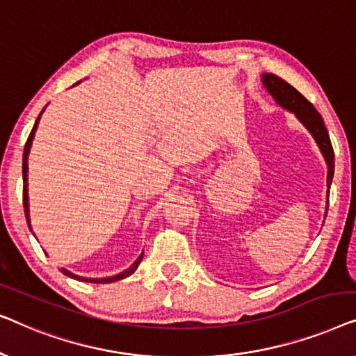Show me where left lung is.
<instances>
[{"instance_id":"obj_1","label":"left lung","mask_w":356,"mask_h":356,"mask_svg":"<svg viewBox=\"0 0 356 356\" xmlns=\"http://www.w3.org/2000/svg\"><path fill=\"white\" fill-rule=\"evenodd\" d=\"M262 82H264L266 89L270 92V95L274 97L277 104L284 108L293 111L301 123H303L313 138L318 143L321 152H323L325 162H327L329 172H327V186L330 188V183H332L334 177V149L332 144H330L329 133L325 129V124L323 121V116L318 113V110L314 108L313 104L305 99L303 95L300 94L295 87H291L289 82L282 79V77L270 74L262 76Z\"/></svg>"}]
</instances>
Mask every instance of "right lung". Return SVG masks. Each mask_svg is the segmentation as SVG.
Segmentation results:
<instances>
[{
  "label": "right lung",
  "instance_id": "1",
  "mask_svg": "<svg viewBox=\"0 0 356 356\" xmlns=\"http://www.w3.org/2000/svg\"><path fill=\"white\" fill-rule=\"evenodd\" d=\"M38 120H40V116H38L35 124H33V128L31 131V134H29L27 138V143H26V147H24V157H22V179H24V188H22V202H24V212H26V218H27V225L31 228V218H29V199H27V155H29V150H31V144H32V139H33V134H35V129H37V124H38ZM144 254V252H143ZM143 254L138 257V261L134 262L133 266L129 267V269H126L124 272H121L118 275H113V277H106V279H84V277H77L74 274H71L70 270L66 269H61V272L67 277H72V279H77V280H82V282H90V284H110V282H116V280H121L124 279V277H128L133 274V272L138 269L140 259H143Z\"/></svg>",
  "mask_w": 356,
  "mask_h": 356
}]
</instances>
